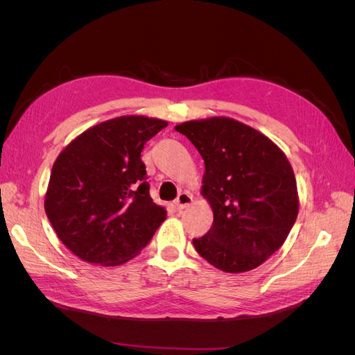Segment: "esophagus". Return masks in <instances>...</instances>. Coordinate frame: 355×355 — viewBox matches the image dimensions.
Here are the masks:
<instances>
[{
  "mask_svg": "<svg viewBox=\"0 0 355 355\" xmlns=\"http://www.w3.org/2000/svg\"><path fill=\"white\" fill-rule=\"evenodd\" d=\"M191 202H192V196H189L188 192H180L178 198H176V201H175V206H176L178 210H184L189 206Z\"/></svg>",
  "mask_w": 355,
  "mask_h": 355,
  "instance_id": "obj_1",
  "label": "esophagus"
}]
</instances>
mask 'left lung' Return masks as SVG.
Masks as SVG:
<instances>
[{"label": "left lung", "mask_w": 355, "mask_h": 355, "mask_svg": "<svg viewBox=\"0 0 355 355\" xmlns=\"http://www.w3.org/2000/svg\"><path fill=\"white\" fill-rule=\"evenodd\" d=\"M204 159L213 225L196 250L220 271L254 270L284 244L299 211L293 168L270 137L230 116L178 124Z\"/></svg>", "instance_id": "obj_1"}]
</instances>
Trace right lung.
<instances>
[{"label": "right lung", "mask_w": 355, "mask_h": 355, "mask_svg": "<svg viewBox=\"0 0 355 355\" xmlns=\"http://www.w3.org/2000/svg\"><path fill=\"white\" fill-rule=\"evenodd\" d=\"M167 121L123 115L96 124L63 148L44 209L59 240L81 261L115 266L141 253L167 211L149 196L144 145Z\"/></svg>", "instance_id": "add662e5"}]
</instances>
